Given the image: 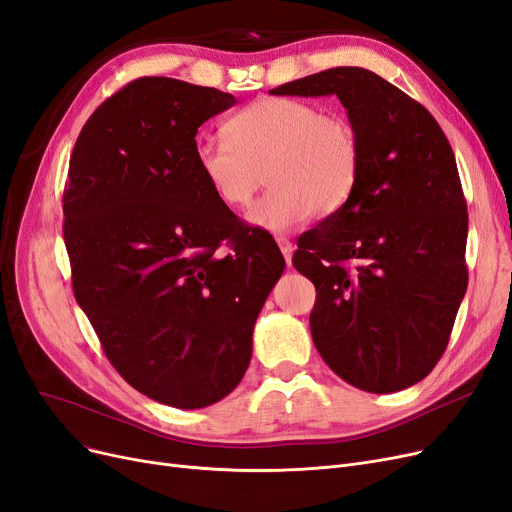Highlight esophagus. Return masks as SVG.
<instances>
[{"label":"esophagus","mask_w":512,"mask_h":512,"mask_svg":"<svg viewBox=\"0 0 512 512\" xmlns=\"http://www.w3.org/2000/svg\"><path fill=\"white\" fill-rule=\"evenodd\" d=\"M276 242H278V246H280L282 255H285V261H287L289 266H291V257H293V242H291L289 238H285V236H276Z\"/></svg>","instance_id":"obj_1"}]
</instances>
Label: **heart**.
<instances>
[{"instance_id": "heart-1", "label": "heart", "mask_w": 512, "mask_h": 512, "mask_svg": "<svg viewBox=\"0 0 512 512\" xmlns=\"http://www.w3.org/2000/svg\"><path fill=\"white\" fill-rule=\"evenodd\" d=\"M225 132L227 141L196 143V166L215 198L230 208L249 204L266 175L272 187L246 213L261 230L289 232L314 213H337L361 179L356 126L314 103L259 99L238 111Z\"/></svg>"}]
</instances>
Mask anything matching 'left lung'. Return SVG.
<instances>
[{"label":"left lung","mask_w":512,"mask_h":512,"mask_svg":"<svg viewBox=\"0 0 512 512\" xmlns=\"http://www.w3.org/2000/svg\"><path fill=\"white\" fill-rule=\"evenodd\" d=\"M272 94H335L361 137L350 200L301 234L293 266L316 287L323 361L365 392L409 388L443 356L468 285V213L453 149L432 113L363 67H333Z\"/></svg>","instance_id":"8db88e82"}]
</instances>
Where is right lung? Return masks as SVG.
<instances>
[{"label": "right lung", "mask_w": 512, "mask_h": 512, "mask_svg": "<svg viewBox=\"0 0 512 512\" xmlns=\"http://www.w3.org/2000/svg\"><path fill=\"white\" fill-rule=\"evenodd\" d=\"M234 103L173 78L126 84L84 124L63 192L75 299L124 380L177 409L240 384L285 270L274 238L221 204L196 166L198 128Z\"/></svg>", "instance_id": "1"}]
</instances>
